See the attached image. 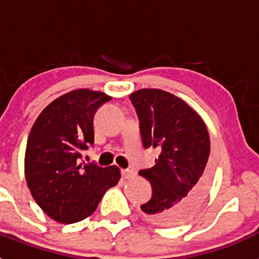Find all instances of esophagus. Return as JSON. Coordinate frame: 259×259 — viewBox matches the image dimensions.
Segmentation results:
<instances>
[{
	"label": "esophagus",
	"mask_w": 259,
	"mask_h": 259,
	"mask_svg": "<svg viewBox=\"0 0 259 259\" xmlns=\"http://www.w3.org/2000/svg\"><path fill=\"white\" fill-rule=\"evenodd\" d=\"M120 174H122L123 179H131L132 176L135 175L134 171H131V170H122L120 171Z\"/></svg>",
	"instance_id": "34e87169"
}]
</instances>
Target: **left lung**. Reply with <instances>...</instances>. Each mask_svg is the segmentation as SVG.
<instances>
[{
    "instance_id": "1",
    "label": "left lung",
    "mask_w": 259,
    "mask_h": 259,
    "mask_svg": "<svg viewBox=\"0 0 259 259\" xmlns=\"http://www.w3.org/2000/svg\"><path fill=\"white\" fill-rule=\"evenodd\" d=\"M140 123L145 149L159 150L155 164L139 171L152 184V198L141 205L146 219L163 227L183 223L207 193V128L189 105L161 89H140L130 96Z\"/></svg>"
}]
</instances>
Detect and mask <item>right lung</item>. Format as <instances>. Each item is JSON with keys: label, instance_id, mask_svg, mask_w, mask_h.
Here are the masks:
<instances>
[{"label": "right lung", "instance_id": "1", "mask_svg": "<svg viewBox=\"0 0 259 259\" xmlns=\"http://www.w3.org/2000/svg\"><path fill=\"white\" fill-rule=\"evenodd\" d=\"M110 100L102 92L72 91L48 105L29 132L27 184L42 211L59 223L89 217L120 179L116 166L81 163V152L95 144L96 111Z\"/></svg>", "mask_w": 259, "mask_h": 259}]
</instances>
